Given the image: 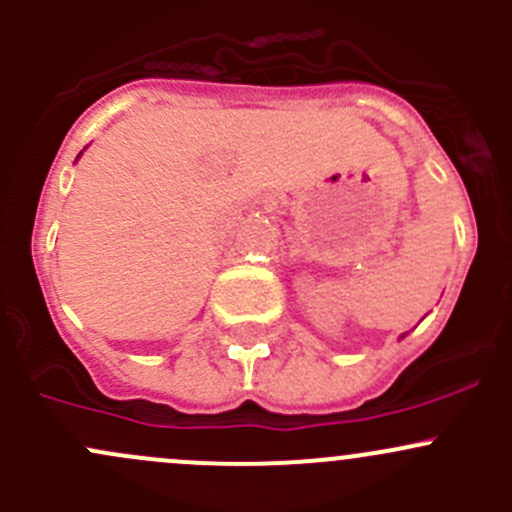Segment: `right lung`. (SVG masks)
Returning a JSON list of instances; mask_svg holds the SVG:
<instances>
[{
	"label": "right lung",
	"instance_id": "right-lung-1",
	"mask_svg": "<svg viewBox=\"0 0 512 512\" xmlns=\"http://www.w3.org/2000/svg\"><path fill=\"white\" fill-rule=\"evenodd\" d=\"M81 153H84V151H81ZM81 153H79V156H81Z\"/></svg>",
	"mask_w": 512,
	"mask_h": 512
}]
</instances>
